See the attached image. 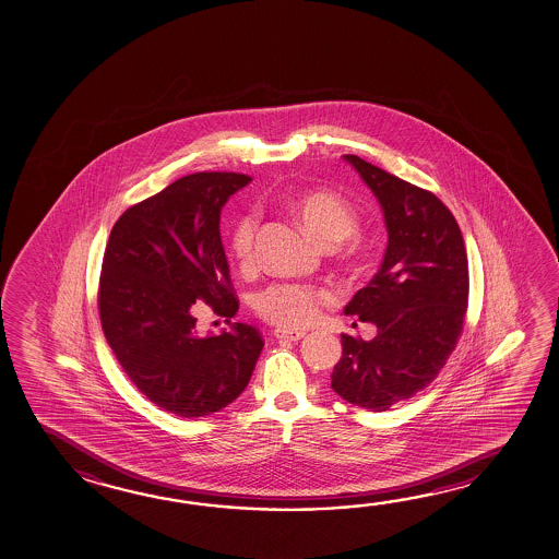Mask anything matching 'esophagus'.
Here are the masks:
<instances>
[{
  "label": "esophagus",
  "mask_w": 559,
  "mask_h": 559,
  "mask_svg": "<svg viewBox=\"0 0 559 559\" xmlns=\"http://www.w3.org/2000/svg\"><path fill=\"white\" fill-rule=\"evenodd\" d=\"M306 332H298V330H276L275 337L281 342H300Z\"/></svg>",
  "instance_id": "34e87169"
}]
</instances>
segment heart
Instances as JSON below:
<instances>
[{"instance_id": "b5f03b06", "label": "heart", "mask_w": 559, "mask_h": 559, "mask_svg": "<svg viewBox=\"0 0 559 559\" xmlns=\"http://www.w3.org/2000/svg\"><path fill=\"white\" fill-rule=\"evenodd\" d=\"M294 214L300 219L304 229L322 246L333 247L353 236L357 229V214L342 197L313 190L300 194L293 202ZM257 219L241 216L227 236V251L239 266L253 263ZM332 300L325 288L312 284L273 283L255 294V312L265 322L283 330H302L320 318V310Z\"/></svg>"}]
</instances>
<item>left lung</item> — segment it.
Returning a JSON list of instances; mask_svg holds the SVG:
<instances>
[{
  "label": "left lung",
  "mask_w": 559,
  "mask_h": 559,
  "mask_svg": "<svg viewBox=\"0 0 559 559\" xmlns=\"http://www.w3.org/2000/svg\"><path fill=\"white\" fill-rule=\"evenodd\" d=\"M381 202L389 246L381 271L345 313L377 325L371 342L343 333L332 389L371 412L426 389L460 342L469 302V266L460 226L430 190L357 155H343Z\"/></svg>",
  "instance_id": "obj_1"
}]
</instances>
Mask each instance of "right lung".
<instances>
[{
  "label": "right lung",
  "instance_id": "right-lung-1",
  "mask_svg": "<svg viewBox=\"0 0 559 559\" xmlns=\"http://www.w3.org/2000/svg\"><path fill=\"white\" fill-rule=\"evenodd\" d=\"M239 173H197L128 207L102 261V330L121 369L158 408L200 418L246 391L263 337L253 325L200 335L197 302L234 318L239 308L219 237Z\"/></svg>",
  "mask_w": 559,
  "mask_h": 559
}]
</instances>
